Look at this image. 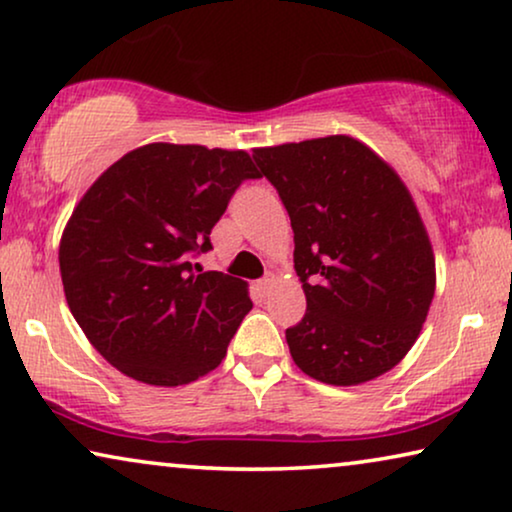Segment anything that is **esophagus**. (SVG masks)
<instances>
[{
  "mask_svg": "<svg viewBox=\"0 0 512 512\" xmlns=\"http://www.w3.org/2000/svg\"><path fill=\"white\" fill-rule=\"evenodd\" d=\"M275 284H277V275H272V272H268V275H265L261 282H258V289H261L263 293H268Z\"/></svg>",
  "mask_w": 512,
  "mask_h": 512,
  "instance_id": "obj_1",
  "label": "esophagus"
}]
</instances>
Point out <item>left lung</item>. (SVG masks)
Returning a JSON list of instances; mask_svg holds the SVG:
<instances>
[{
	"instance_id": "8db88e82",
	"label": "left lung",
	"mask_w": 512,
	"mask_h": 512,
	"mask_svg": "<svg viewBox=\"0 0 512 512\" xmlns=\"http://www.w3.org/2000/svg\"><path fill=\"white\" fill-rule=\"evenodd\" d=\"M293 228L307 312L286 328L305 375L375 380L415 345L436 293V256L408 186L349 135L254 149Z\"/></svg>"
}]
</instances>
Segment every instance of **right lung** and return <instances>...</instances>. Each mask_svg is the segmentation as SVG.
Returning a JSON list of instances; mask_svg holds the SVG:
<instances>
[{"label": "right lung", "instance_id": "add662e5", "mask_svg": "<svg viewBox=\"0 0 512 512\" xmlns=\"http://www.w3.org/2000/svg\"><path fill=\"white\" fill-rule=\"evenodd\" d=\"M242 149L153 142L107 167L60 237L62 289L90 345L132 380L179 387L212 373L251 310L249 286L195 272L244 179Z\"/></svg>", "mask_w": 512, "mask_h": 512}]
</instances>
